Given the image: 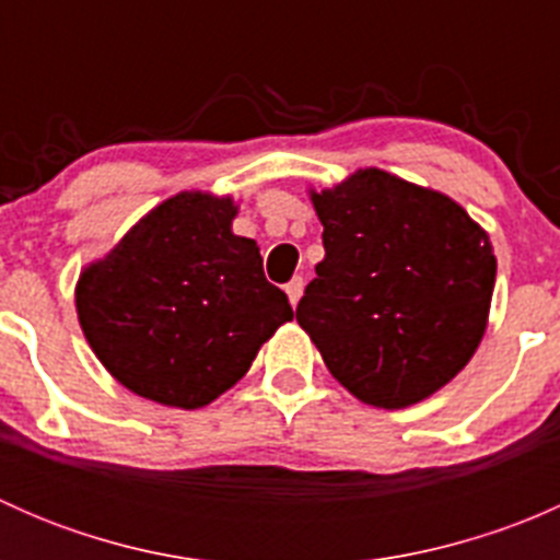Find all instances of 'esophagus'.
Segmentation results:
<instances>
[{
    "mask_svg": "<svg viewBox=\"0 0 560 560\" xmlns=\"http://www.w3.org/2000/svg\"><path fill=\"white\" fill-rule=\"evenodd\" d=\"M303 279L301 276H295V279L292 281H287V287H284V292H287V298H290V303L292 306H298V301H301V295H303Z\"/></svg>",
    "mask_w": 560,
    "mask_h": 560,
    "instance_id": "34e87169",
    "label": "esophagus"
}]
</instances>
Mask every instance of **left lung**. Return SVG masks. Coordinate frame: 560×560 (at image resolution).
Here are the masks:
<instances>
[{
	"mask_svg": "<svg viewBox=\"0 0 560 560\" xmlns=\"http://www.w3.org/2000/svg\"><path fill=\"white\" fill-rule=\"evenodd\" d=\"M325 259L298 303L327 371L354 398L406 409L455 380L488 327L495 254L442 191L365 167L312 189Z\"/></svg>",
	"mask_w": 560,
	"mask_h": 560,
	"instance_id": "obj_1",
	"label": "left lung"
}]
</instances>
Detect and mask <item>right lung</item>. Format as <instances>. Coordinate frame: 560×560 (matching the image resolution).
Returning a JSON list of instances; mask_svg holds the SVG:
<instances>
[{
    "mask_svg": "<svg viewBox=\"0 0 560 560\" xmlns=\"http://www.w3.org/2000/svg\"><path fill=\"white\" fill-rule=\"evenodd\" d=\"M233 197L180 191L145 213L75 287L78 322L116 382L200 409L246 374L292 306L233 233Z\"/></svg>",
    "mask_w": 560,
    "mask_h": 560,
    "instance_id": "obj_1",
    "label": "right lung"
}]
</instances>
